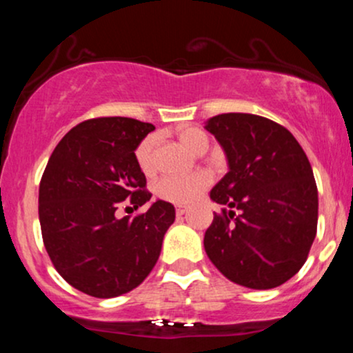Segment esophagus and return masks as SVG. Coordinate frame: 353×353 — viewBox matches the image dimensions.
Returning <instances> with one entry per match:
<instances>
[{
    "mask_svg": "<svg viewBox=\"0 0 353 353\" xmlns=\"http://www.w3.org/2000/svg\"><path fill=\"white\" fill-rule=\"evenodd\" d=\"M185 212H188V208H185V205H177V208H176L177 216H184Z\"/></svg>",
    "mask_w": 353,
    "mask_h": 353,
    "instance_id": "obj_1",
    "label": "esophagus"
}]
</instances>
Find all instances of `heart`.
I'll return each instance as SVG.
<instances>
[{"label":"heart","instance_id":"heart-1","mask_svg":"<svg viewBox=\"0 0 353 353\" xmlns=\"http://www.w3.org/2000/svg\"><path fill=\"white\" fill-rule=\"evenodd\" d=\"M176 136L181 144H184L194 154H204L209 149V134L196 125H182L176 131ZM134 159L139 171L145 176L154 171V137H144L137 144ZM209 184L210 177L205 172H194L189 176H164L156 182V194L161 199L174 204H189L197 199Z\"/></svg>","mask_w":353,"mask_h":353}]
</instances>
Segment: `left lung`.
I'll return each instance as SVG.
<instances>
[{
    "label": "left lung",
    "mask_w": 353,
    "mask_h": 353,
    "mask_svg": "<svg viewBox=\"0 0 353 353\" xmlns=\"http://www.w3.org/2000/svg\"><path fill=\"white\" fill-rule=\"evenodd\" d=\"M205 129L229 161V172L210 190L225 208L205 230V254L239 285H282L305 264L317 234L309 159L290 131L267 117L228 112L210 117Z\"/></svg>",
    "instance_id": "1"
}]
</instances>
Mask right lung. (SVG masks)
I'll use <instances>...</instances> for the list:
<instances>
[{
    "label": "right lung",
    "instance_id": "add662e5",
    "mask_svg": "<svg viewBox=\"0 0 353 353\" xmlns=\"http://www.w3.org/2000/svg\"><path fill=\"white\" fill-rule=\"evenodd\" d=\"M154 125L131 117H96L71 129L52 151L39 182L43 242L61 277L81 292L111 299L136 289L159 259L174 205L156 201L123 219L152 194L134 151Z\"/></svg>",
    "mask_w": 353,
    "mask_h": 353
}]
</instances>
